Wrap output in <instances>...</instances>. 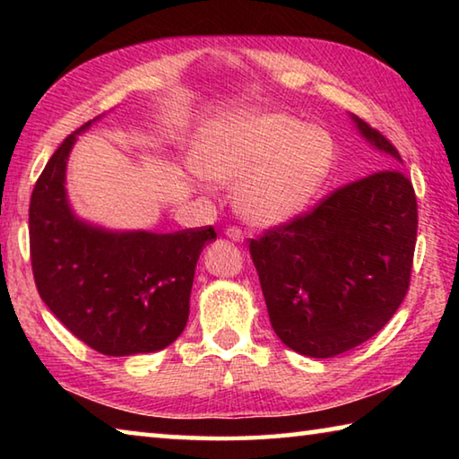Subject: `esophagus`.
I'll return each instance as SVG.
<instances>
[{"label": "esophagus", "instance_id": "esophagus-1", "mask_svg": "<svg viewBox=\"0 0 459 459\" xmlns=\"http://www.w3.org/2000/svg\"><path fill=\"white\" fill-rule=\"evenodd\" d=\"M224 235H227L230 240H235V243H243L245 240V232L238 227H229L227 230H224Z\"/></svg>", "mask_w": 459, "mask_h": 459}]
</instances>
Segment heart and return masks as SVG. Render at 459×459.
I'll use <instances>...</instances> for the list:
<instances>
[{
    "instance_id": "1",
    "label": "heart",
    "mask_w": 459,
    "mask_h": 459,
    "mask_svg": "<svg viewBox=\"0 0 459 459\" xmlns=\"http://www.w3.org/2000/svg\"><path fill=\"white\" fill-rule=\"evenodd\" d=\"M194 164L216 184H238L235 202L243 219L281 224L322 192L336 164V142L287 113H243L200 131Z\"/></svg>"
}]
</instances>
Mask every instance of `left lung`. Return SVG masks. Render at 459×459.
Wrapping results in <instances>:
<instances>
[{
    "instance_id": "obj_1",
    "label": "left lung",
    "mask_w": 459,
    "mask_h": 459,
    "mask_svg": "<svg viewBox=\"0 0 459 459\" xmlns=\"http://www.w3.org/2000/svg\"><path fill=\"white\" fill-rule=\"evenodd\" d=\"M391 168L333 190L312 212L251 238L271 325L291 351L332 359L375 336L409 290L417 240L413 184L399 152L352 115Z\"/></svg>"
}]
</instances>
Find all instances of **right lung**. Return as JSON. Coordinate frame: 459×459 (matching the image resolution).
<instances>
[{
	"label": "right lung",
	"instance_id": "1",
	"mask_svg": "<svg viewBox=\"0 0 459 459\" xmlns=\"http://www.w3.org/2000/svg\"><path fill=\"white\" fill-rule=\"evenodd\" d=\"M68 135L46 164L30 200V257L50 312L92 351L107 356L158 352L190 314L194 271L212 227L168 235L115 232L81 221L66 198Z\"/></svg>",
	"mask_w": 459,
	"mask_h": 459
}]
</instances>
